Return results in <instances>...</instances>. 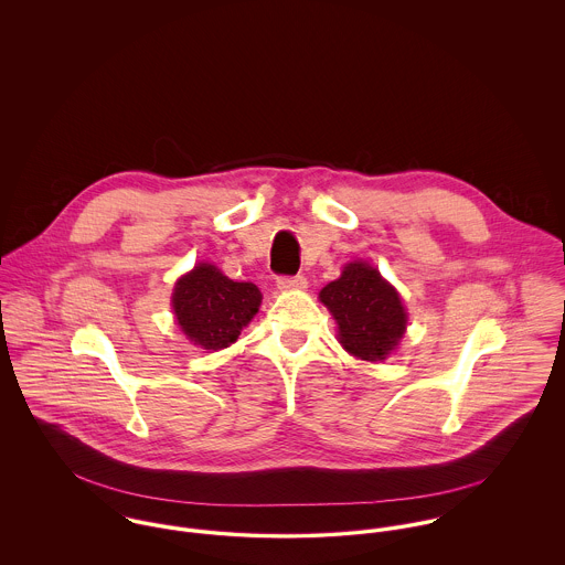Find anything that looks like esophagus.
<instances>
[{"instance_id": "obj_1", "label": "esophagus", "mask_w": 565, "mask_h": 565, "mask_svg": "<svg viewBox=\"0 0 565 565\" xmlns=\"http://www.w3.org/2000/svg\"><path fill=\"white\" fill-rule=\"evenodd\" d=\"M278 289H285V291H289V289H307V276H302V274H298V276H278Z\"/></svg>"}]
</instances>
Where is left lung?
I'll return each instance as SVG.
<instances>
[{
  "label": "left lung",
  "instance_id": "obj_1",
  "mask_svg": "<svg viewBox=\"0 0 565 565\" xmlns=\"http://www.w3.org/2000/svg\"><path fill=\"white\" fill-rule=\"evenodd\" d=\"M320 300L339 326L341 345L365 361H383L401 341L406 313L398 291L367 263H350Z\"/></svg>",
  "mask_w": 565,
  "mask_h": 565
}]
</instances>
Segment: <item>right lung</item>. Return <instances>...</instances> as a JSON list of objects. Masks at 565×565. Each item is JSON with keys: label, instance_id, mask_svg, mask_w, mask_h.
Listing matches in <instances>:
<instances>
[{"label": "right lung", "instance_id": "right-lung-1", "mask_svg": "<svg viewBox=\"0 0 565 565\" xmlns=\"http://www.w3.org/2000/svg\"><path fill=\"white\" fill-rule=\"evenodd\" d=\"M171 302L175 320L195 345L222 350L235 343L243 326L256 316L260 291L252 282H235L217 267L202 263L175 282Z\"/></svg>", "mask_w": 565, "mask_h": 565}]
</instances>
